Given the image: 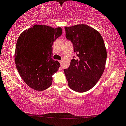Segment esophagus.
Returning <instances> with one entry per match:
<instances>
[{
    "instance_id": "34e87169",
    "label": "esophagus",
    "mask_w": 126,
    "mask_h": 126,
    "mask_svg": "<svg viewBox=\"0 0 126 126\" xmlns=\"http://www.w3.org/2000/svg\"><path fill=\"white\" fill-rule=\"evenodd\" d=\"M59 63H60V64L61 65V63H62V60H60V61H59Z\"/></svg>"
}]
</instances>
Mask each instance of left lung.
Listing matches in <instances>:
<instances>
[{"instance_id": "8db88e82", "label": "left lung", "mask_w": 126, "mask_h": 126, "mask_svg": "<svg viewBox=\"0 0 126 126\" xmlns=\"http://www.w3.org/2000/svg\"><path fill=\"white\" fill-rule=\"evenodd\" d=\"M65 29L66 37L72 42L78 56L63 70L68 85L76 92H86L97 83L105 70L107 51L104 41L100 32L85 24Z\"/></svg>"}]
</instances>
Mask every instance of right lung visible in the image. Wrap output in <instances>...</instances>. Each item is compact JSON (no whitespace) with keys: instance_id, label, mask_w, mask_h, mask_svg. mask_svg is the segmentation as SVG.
I'll list each match as a JSON object with an SVG mask.
<instances>
[{"instance_id":"1","label":"right lung","mask_w":126,"mask_h":126,"mask_svg":"<svg viewBox=\"0 0 126 126\" xmlns=\"http://www.w3.org/2000/svg\"><path fill=\"white\" fill-rule=\"evenodd\" d=\"M61 28L35 25L20 35L15 51V63L26 85L43 91L52 84V76L58 71L60 63L52 59V44L60 36Z\"/></svg>"}]
</instances>
